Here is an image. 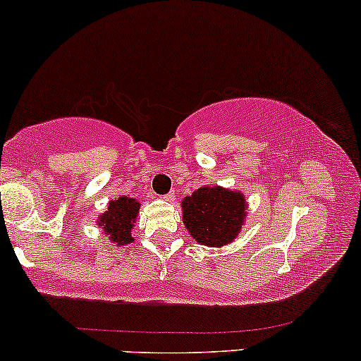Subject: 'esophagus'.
I'll return each instance as SVG.
<instances>
[{
  "label": "esophagus",
  "mask_w": 361,
  "mask_h": 361,
  "mask_svg": "<svg viewBox=\"0 0 361 361\" xmlns=\"http://www.w3.org/2000/svg\"><path fill=\"white\" fill-rule=\"evenodd\" d=\"M163 198H164V200H166V202H173V200H175V193L169 192V193H166V195H163Z\"/></svg>",
  "instance_id": "obj_1"
}]
</instances>
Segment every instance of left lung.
Here are the masks:
<instances>
[{
	"mask_svg": "<svg viewBox=\"0 0 361 361\" xmlns=\"http://www.w3.org/2000/svg\"><path fill=\"white\" fill-rule=\"evenodd\" d=\"M183 224L195 241L219 247L233 243L241 233L247 204L241 192L222 186H202L181 202Z\"/></svg>",
	"mask_w": 361,
	"mask_h": 361,
	"instance_id": "1",
	"label": "left lung"
}]
</instances>
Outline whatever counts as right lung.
I'll list each match as a JSON object with an SVG mask.
<instances>
[{
  "label": "right lung",
  "instance_id": "right-lung-1",
  "mask_svg": "<svg viewBox=\"0 0 361 361\" xmlns=\"http://www.w3.org/2000/svg\"><path fill=\"white\" fill-rule=\"evenodd\" d=\"M140 204L135 198L118 197L117 200H111L106 210L98 217V227H102L103 233L109 235L114 244L134 243L132 238V227L137 219Z\"/></svg>",
  "mask_w": 361,
  "mask_h": 361
}]
</instances>
